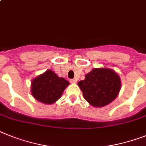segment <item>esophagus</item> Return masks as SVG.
<instances>
[{"mask_svg":"<svg viewBox=\"0 0 146 146\" xmlns=\"http://www.w3.org/2000/svg\"><path fill=\"white\" fill-rule=\"evenodd\" d=\"M70 82L72 83V84H73V83H76V79H70Z\"/></svg>","mask_w":146,"mask_h":146,"instance_id":"obj_1","label":"esophagus"}]
</instances>
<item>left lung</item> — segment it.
Returning <instances> with one entry per match:
<instances>
[{
  "mask_svg": "<svg viewBox=\"0 0 146 146\" xmlns=\"http://www.w3.org/2000/svg\"><path fill=\"white\" fill-rule=\"evenodd\" d=\"M83 97L91 106L102 108L112 102L121 89V79L113 70L94 68L78 82Z\"/></svg>",
  "mask_w": 146,
  "mask_h": 146,
  "instance_id": "obj_1",
  "label": "left lung"
}]
</instances>
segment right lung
Here are the masks:
<instances>
[{"label":"right lung","instance_id":"right-lung-1","mask_svg":"<svg viewBox=\"0 0 146 146\" xmlns=\"http://www.w3.org/2000/svg\"><path fill=\"white\" fill-rule=\"evenodd\" d=\"M70 83L52 70H47L32 80L31 94L41 103L51 105L62 96Z\"/></svg>","mask_w":146,"mask_h":146}]
</instances>
